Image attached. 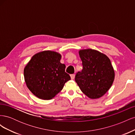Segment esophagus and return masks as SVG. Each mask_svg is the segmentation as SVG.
<instances>
[{"mask_svg": "<svg viewBox=\"0 0 135 135\" xmlns=\"http://www.w3.org/2000/svg\"><path fill=\"white\" fill-rule=\"evenodd\" d=\"M75 74H71L70 75V77H71V79H72V80H73L74 79V78H75Z\"/></svg>", "mask_w": 135, "mask_h": 135, "instance_id": "esophagus-1", "label": "esophagus"}]
</instances>
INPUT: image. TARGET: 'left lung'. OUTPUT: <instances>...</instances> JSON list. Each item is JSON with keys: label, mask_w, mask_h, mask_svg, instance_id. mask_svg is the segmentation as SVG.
Wrapping results in <instances>:
<instances>
[{"label": "left lung", "mask_w": 135, "mask_h": 135, "mask_svg": "<svg viewBox=\"0 0 135 135\" xmlns=\"http://www.w3.org/2000/svg\"><path fill=\"white\" fill-rule=\"evenodd\" d=\"M83 69L75 80L81 91L91 99L104 96L111 87L115 73L107 56L99 51L86 49L79 51Z\"/></svg>", "instance_id": "1"}]
</instances>
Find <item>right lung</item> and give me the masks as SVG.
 Segmentation results:
<instances>
[{
    "instance_id": "obj_1",
    "label": "right lung",
    "mask_w": 135,
    "mask_h": 135,
    "mask_svg": "<svg viewBox=\"0 0 135 135\" xmlns=\"http://www.w3.org/2000/svg\"><path fill=\"white\" fill-rule=\"evenodd\" d=\"M61 55L51 51H44L32 57L23 70L28 89L42 100H50L62 90L70 80L65 72V64L60 62Z\"/></svg>"
}]
</instances>
